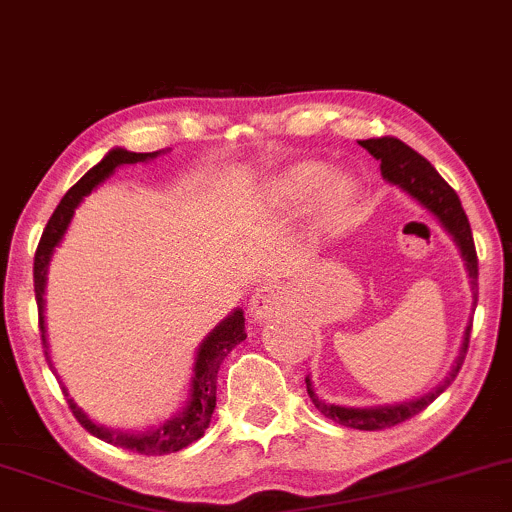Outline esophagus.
Instances as JSON below:
<instances>
[{
    "label": "esophagus",
    "mask_w": 512,
    "mask_h": 512,
    "mask_svg": "<svg viewBox=\"0 0 512 512\" xmlns=\"http://www.w3.org/2000/svg\"><path fill=\"white\" fill-rule=\"evenodd\" d=\"M286 305V293H283L281 286L276 283H264L255 291L250 300V312L255 319H267L276 315V312L283 310Z\"/></svg>",
    "instance_id": "1"
}]
</instances>
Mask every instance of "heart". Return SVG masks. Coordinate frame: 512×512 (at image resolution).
<instances>
[{
	"label": "heart",
	"instance_id": "obj_1",
	"mask_svg": "<svg viewBox=\"0 0 512 512\" xmlns=\"http://www.w3.org/2000/svg\"><path fill=\"white\" fill-rule=\"evenodd\" d=\"M329 169L324 164L305 162L293 166V169L283 171L279 178L272 183V197L279 205H298V202L307 200L324 186ZM355 188L348 181L338 178V181L329 183L322 193V209L329 219L346 217L350 205H353Z\"/></svg>",
	"mask_w": 512,
	"mask_h": 512
}]
</instances>
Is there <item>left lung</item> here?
I'll list each match as a JSON object with an SVG mask.
<instances>
[{
  "mask_svg": "<svg viewBox=\"0 0 512 512\" xmlns=\"http://www.w3.org/2000/svg\"><path fill=\"white\" fill-rule=\"evenodd\" d=\"M360 145L365 147L369 155L379 159L381 174H384L386 181L396 183V186L408 190V193L412 197H417L424 207L432 209L436 217L441 219V224L446 226L448 233L455 238V243L460 245V250H463V257L467 262V272H470V279H472L474 305H477V276H479L477 250H474L470 221H467V214H465L463 205H460V197L455 195V190L448 186L446 181H443V178L439 176V171H436L434 166L420 155V152H415L412 147L405 145L403 140L393 138V135H381V138L360 140ZM470 331H472V322L467 324L465 336H463V346H460V353H458V357H455L451 372H448V377L443 379L441 384L436 386L432 393H429V396L410 400V403L384 405V408H341V405L324 403V400L319 398L315 391H312L310 379L305 377L307 396H310L312 403H315V408L322 412L324 417L343 424V427L365 429V432H379V429L396 427V424L410 420V417H415V415H420V412L427 408L429 403H434V400L453 384L455 377H458L460 367H463V362H465L467 346H470Z\"/></svg>",
  "mask_w": 512,
  "mask_h": 512,
  "instance_id": "obj_1",
  "label": "left lung"
}]
</instances>
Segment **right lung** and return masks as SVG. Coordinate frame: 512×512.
Returning a JSON list of instances; mask_svg holds the SVG:
<instances>
[{"instance_id":"add662e5","label":"right lung","mask_w":512,"mask_h":512,"mask_svg":"<svg viewBox=\"0 0 512 512\" xmlns=\"http://www.w3.org/2000/svg\"><path fill=\"white\" fill-rule=\"evenodd\" d=\"M157 152H128V150H112L107 157L102 159L100 164L92 166V169L85 174L76 186L69 188V193L61 197V202L57 209L49 217L45 231H42V238L38 243V250H35V262H33V281H35V300H38V312H40V334H42V348H45V357L49 362L47 355V341H45V319H42V307H45V300H42V293H45V274H47V262L49 255H52L54 245L59 243L61 236H64L66 226L73 217V209L85 195L90 193L97 183H102L116 166L121 164H135V162H145V159L155 157ZM245 319L243 312L236 310L229 319H224L217 329L212 331L205 338V343L200 346V353H197L195 360V377H193V393H190V400L186 405V410L181 415L169 420L166 424H159L157 429H150L145 434H123V432H114V429H104L100 424H95L88 420L83 410L78 408L76 403L69 398V408L73 412V417L80 422V427L88 429L92 436L97 439L112 443L116 448H126L131 453H140V455H166V453H176L181 448L190 446V443L200 439L205 434V429L209 427V420H212L214 405H217V374H219V365L226 355L231 353L233 348L238 346L240 341H245Z\"/></svg>"}]
</instances>
